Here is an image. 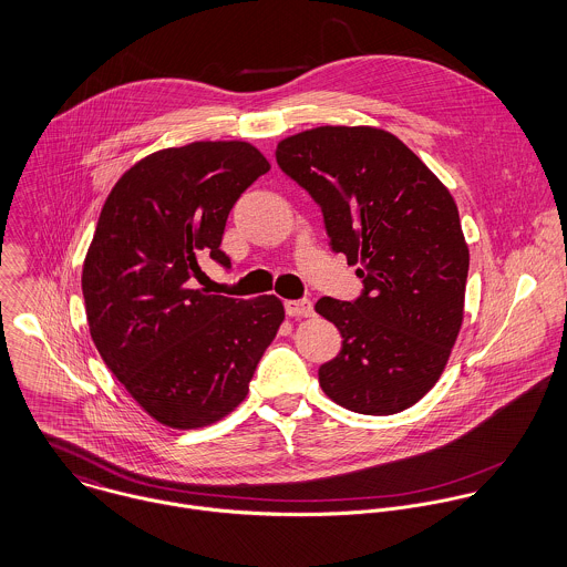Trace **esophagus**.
<instances>
[{
	"label": "esophagus",
	"mask_w": 567,
	"mask_h": 567,
	"mask_svg": "<svg viewBox=\"0 0 567 567\" xmlns=\"http://www.w3.org/2000/svg\"><path fill=\"white\" fill-rule=\"evenodd\" d=\"M285 311L291 318H311L313 316V305H311V300H287Z\"/></svg>",
	"instance_id": "obj_1"
}]
</instances>
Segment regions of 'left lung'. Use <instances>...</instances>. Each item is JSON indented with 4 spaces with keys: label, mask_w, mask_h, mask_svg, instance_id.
<instances>
[{
    "label": "left lung",
    "mask_w": 567,
    "mask_h": 567,
    "mask_svg": "<svg viewBox=\"0 0 567 567\" xmlns=\"http://www.w3.org/2000/svg\"><path fill=\"white\" fill-rule=\"evenodd\" d=\"M276 159L322 208L333 251L363 282L352 302L316 305L343 340L320 365L322 390L370 416L412 408L441 379L462 327L468 247L450 190L374 126L302 131Z\"/></svg>",
    "instance_id": "8db88e82"
}]
</instances>
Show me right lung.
Here are the masks:
<instances>
[{"instance_id": "right-lung-1", "label": "right lung", "mask_w": 567, "mask_h": 567, "mask_svg": "<svg viewBox=\"0 0 567 567\" xmlns=\"http://www.w3.org/2000/svg\"><path fill=\"white\" fill-rule=\"evenodd\" d=\"M269 171L247 142H193L131 166L110 193L83 265L90 333L103 361L157 423L197 430L249 390L285 307L190 289L221 251L236 199Z\"/></svg>"}]
</instances>
